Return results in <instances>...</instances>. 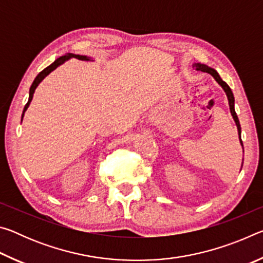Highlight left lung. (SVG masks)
<instances>
[{
    "instance_id": "left-lung-1",
    "label": "left lung",
    "mask_w": 263,
    "mask_h": 263,
    "mask_svg": "<svg viewBox=\"0 0 263 263\" xmlns=\"http://www.w3.org/2000/svg\"><path fill=\"white\" fill-rule=\"evenodd\" d=\"M194 67H196V69L197 70H201V72H205V73H209L211 74L213 78H215L216 81L220 84L221 88L224 89L225 92H226V96H228L229 99V104H230V110H231V114H232L233 116V119L235 124H237V127H238V133H239V138H240V142H241L242 145V140H241V127H240V123H239V119H238V116L237 114H235V110H234V96H233V92L232 90H231V88L229 87V84L222 81V80L220 79L219 74H218L215 69L209 67V66L206 65H203V64H195Z\"/></svg>"
}]
</instances>
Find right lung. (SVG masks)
<instances>
[{
  "mask_svg": "<svg viewBox=\"0 0 263 263\" xmlns=\"http://www.w3.org/2000/svg\"><path fill=\"white\" fill-rule=\"evenodd\" d=\"M70 58H77V59H79V60H89V58L84 57V55H79V54H73V53H68V54L62 55V57H60V58H58V59H57L54 62H53V64H51V65L48 66V67H46L45 69H43L42 72L37 75V78L34 79V81H33V83H32V86H31V88H30V96H29V101H28V103H26V104H25V106H24L23 115H24V112H25V110L28 109V106H29V104H30V102L32 101V97H33V94H34L35 88H37V87H38V84L43 81V79L45 78L46 75L50 74V73L52 72V70H54V69L58 67V66H60L61 64H64V62H65L66 60L70 59ZM22 117H23V116H22Z\"/></svg>",
  "mask_w": 263,
  "mask_h": 263,
  "instance_id": "obj_1",
  "label": "right lung"
}]
</instances>
